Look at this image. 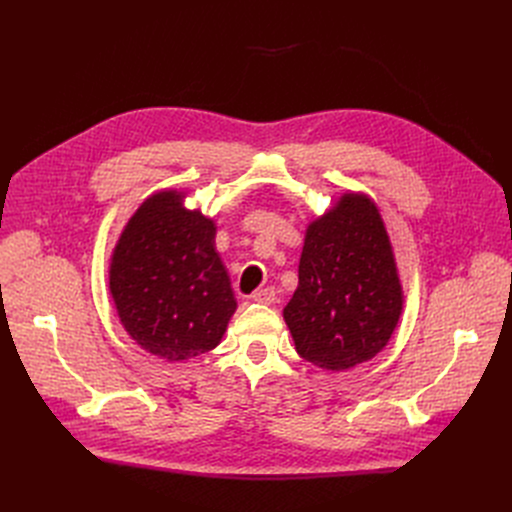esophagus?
Returning a JSON list of instances; mask_svg holds the SVG:
<instances>
[{
    "label": "esophagus",
    "instance_id": "obj_1",
    "mask_svg": "<svg viewBox=\"0 0 512 512\" xmlns=\"http://www.w3.org/2000/svg\"><path fill=\"white\" fill-rule=\"evenodd\" d=\"M251 299H253L255 303H261V305H272V303H276V290H274L272 286L261 288V290L253 292Z\"/></svg>",
    "mask_w": 512,
    "mask_h": 512
}]
</instances>
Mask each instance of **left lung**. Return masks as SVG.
I'll return each instance as SVG.
<instances>
[{
  "label": "left lung",
  "instance_id": "obj_1",
  "mask_svg": "<svg viewBox=\"0 0 512 512\" xmlns=\"http://www.w3.org/2000/svg\"><path fill=\"white\" fill-rule=\"evenodd\" d=\"M405 294L378 205L346 191L305 232L299 286L284 307L297 353L344 371L378 355L394 334Z\"/></svg>",
  "mask_w": 512,
  "mask_h": 512
}]
</instances>
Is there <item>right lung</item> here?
I'll return each mask as SVG.
<instances>
[{
	"instance_id": "1",
	"label": "right lung",
	"mask_w": 512,
	"mask_h": 512,
	"mask_svg": "<svg viewBox=\"0 0 512 512\" xmlns=\"http://www.w3.org/2000/svg\"><path fill=\"white\" fill-rule=\"evenodd\" d=\"M184 191L147 197L124 226L110 259L120 324L147 353L170 363L222 342L236 311L215 222L184 207Z\"/></svg>"
}]
</instances>
